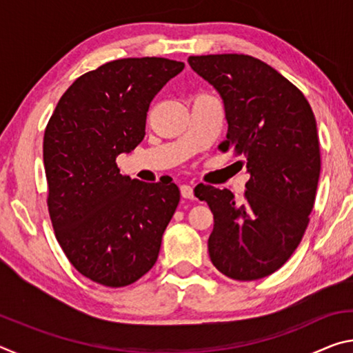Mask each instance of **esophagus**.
I'll return each instance as SVG.
<instances>
[{"instance_id": "34e87169", "label": "esophagus", "mask_w": 353, "mask_h": 353, "mask_svg": "<svg viewBox=\"0 0 353 353\" xmlns=\"http://www.w3.org/2000/svg\"><path fill=\"white\" fill-rule=\"evenodd\" d=\"M181 194L183 196L185 199H194V191H193V187L188 183H185L181 187Z\"/></svg>"}]
</instances>
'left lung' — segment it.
Instances as JSON below:
<instances>
[{
  "label": "left lung",
  "mask_w": 353,
  "mask_h": 353,
  "mask_svg": "<svg viewBox=\"0 0 353 353\" xmlns=\"http://www.w3.org/2000/svg\"><path fill=\"white\" fill-rule=\"evenodd\" d=\"M188 63L223 99L221 149L243 155L249 174L244 199L204 185L196 198L213 213L208 254L224 276L248 282L276 272L301 243L321 172L312 107L297 87L259 59L191 56Z\"/></svg>",
  "instance_id": "1"
}]
</instances>
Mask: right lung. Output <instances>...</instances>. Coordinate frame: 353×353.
<instances>
[{"instance_id": "1", "label": "right lung", "mask_w": 353, "mask_h": 353, "mask_svg": "<svg viewBox=\"0 0 353 353\" xmlns=\"http://www.w3.org/2000/svg\"><path fill=\"white\" fill-rule=\"evenodd\" d=\"M185 63L118 59L73 82L43 139L48 210L56 238L77 271L119 288L157 261L181 191L119 174L117 157L145 139L149 104Z\"/></svg>"}]
</instances>
